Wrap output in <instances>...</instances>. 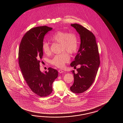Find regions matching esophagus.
<instances>
[{
	"label": "esophagus",
	"mask_w": 123,
	"mask_h": 123,
	"mask_svg": "<svg viewBox=\"0 0 123 123\" xmlns=\"http://www.w3.org/2000/svg\"><path fill=\"white\" fill-rule=\"evenodd\" d=\"M58 72L60 73H64V71L62 70V69H59V70H58Z\"/></svg>",
	"instance_id": "obj_1"
}]
</instances>
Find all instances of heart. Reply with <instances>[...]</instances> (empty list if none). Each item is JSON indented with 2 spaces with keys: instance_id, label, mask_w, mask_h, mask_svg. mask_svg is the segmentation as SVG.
I'll list each match as a JSON object with an SVG mask.
<instances>
[{
  "instance_id": "b5f03b06",
  "label": "heart",
  "mask_w": 123,
  "mask_h": 123,
  "mask_svg": "<svg viewBox=\"0 0 123 123\" xmlns=\"http://www.w3.org/2000/svg\"><path fill=\"white\" fill-rule=\"evenodd\" d=\"M50 40L60 44L61 51L62 52L59 55H55L50 60V63L56 67H63L70 59L68 53L65 51L72 54L76 52L77 50L78 37L74 33L58 31L50 37ZM42 49L45 54L48 55L50 54V46L47 42L43 43Z\"/></svg>"
}]
</instances>
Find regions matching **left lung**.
Wrapping results in <instances>:
<instances>
[{
    "label": "left lung",
    "instance_id": "obj_1",
    "mask_svg": "<svg viewBox=\"0 0 123 123\" xmlns=\"http://www.w3.org/2000/svg\"><path fill=\"white\" fill-rule=\"evenodd\" d=\"M71 26L80 34L81 43L75 60L70 64L74 68L77 65L80 67L76 69L77 73L72 71L74 83L70 89L73 93L80 94L89 89L93 83L100 65L99 55L93 33L77 24H72Z\"/></svg>",
    "mask_w": 123,
    "mask_h": 123
}]
</instances>
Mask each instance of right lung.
<instances>
[{"label":"right lung","mask_w":123,"mask_h":123,"mask_svg":"<svg viewBox=\"0 0 123 123\" xmlns=\"http://www.w3.org/2000/svg\"><path fill=\"white\" fill-rule=\"evenodd\" d=\"M52 29L43 26L31 29L23 37L19 48V65L24 78L32 92L41 97L51 93L53 83L58 76L55 69L50 67L43 73L39 68L44 37Z\"/></svg>","instance_id":"1"}]
</instances>
